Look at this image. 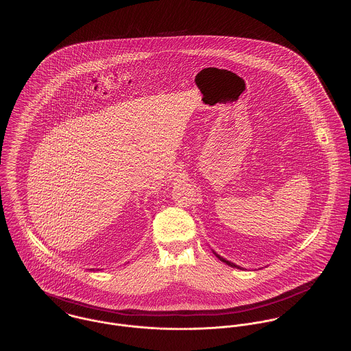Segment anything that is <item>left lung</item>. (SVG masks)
<instances>
[{"label":"left lung","mask_w":351,"mask_h":351,"mask_svg":"<svg viewBox=\"0 0 351 351\" xmlns=\"http://www.w3.org/2000/svg\"><path fill=\"white\" fill-rule=\"evenodd\" d=\"M216 256H217V258H219V259H220V261H221V262H224V263H226V265H228V266H230V267H237V269H241V267H239V266H237V265H234V263H231V262H228V261H226V259H223V258H221V256H219V255H216ZM241 270H242V269H241Z\"/></svg>","instance_id":"8db88e82"}]
</instances>
